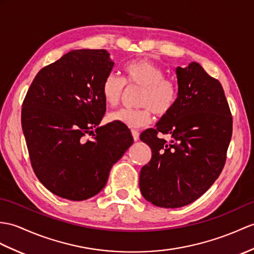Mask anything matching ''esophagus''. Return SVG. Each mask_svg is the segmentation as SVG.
Returning <instances> with one entry per match:
<instances>
[{
    "label": "esophagus",
    "instance_id": "obj_1",
    "mask_svg": "<svg viewBox=\"0 0 254 254\" xmlns=\"http://www.w3.org/2000/svg\"><path fill=\"white\" fill-rule=\"evenodd\" d=\"M132 135H133V138H134V140L136 141V140H138L139 139V132L138 131H136V129H132Z\"/></svg>",
    "mask_w": 254,
    "mask_h": 254
}]
</instances>
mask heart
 <instances>
[{"label":"heart","instance_id":"obj_1","mask_svg":"<svg viewBox=\"0 0 254 254\" xmlns=\"http://www.w3.org/2000/svg\"><path fill=\"white\" fill-rule=\"evenodd\" d=\"M125 80L115 73L105 76L102 96L105 103L115 107L119 104L125 84L143 87L139 97V109H120L111 113L109 121L119 122L128 127H145L152 121V111L157 116L168 115L178 100V86L172 80L164 78V71L155 63L140 60L127 64L123 68Z\"/></svg>","mask_w":254,"mask_h":254}]
</instances>
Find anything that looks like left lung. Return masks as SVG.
Masks as SVG:
<instances>
[{"label":"left lung","mask_w":254,"mask_h":254,"mask_svg":"<svg viewBox=\"0 0 254 254\" xmlns=\"http://www.w3.org/2000/svg\"><path fill=\"white\" fill-rule=\"evenodd\" d=\"M178 100L146 129L140 140L152 156L140 170L139 190L160 208H180L207 191L221 174L233 132V118L221 83L198 63L176 67ZM170 134V143L156 136Z\"/></svg>","instance_id":"1"}]
</instances>
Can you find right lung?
Instances as JSON below:
<instances>
[{
    "label": "right lung",
    "instance_id": "right-lung-1",
    "mask_svg": "<svg viewBox=\"0 0 254 254\" xmlns=\"http://www.w3.org/2000/svg\"><path fill=\"white\" fill-rule=\"evenodd\" d=\"M109 56L106 50L67 53L40 70L22 104L21 127L35 175L51 192L72 201L102 190L111 167L133 144L122 123L99 127L106 111L100 88L114 67ZM94 127L97 134L86 141Z\"/></svg>",
    "mask_w": 254,
    "mask_h": 254
}]
</instances>
